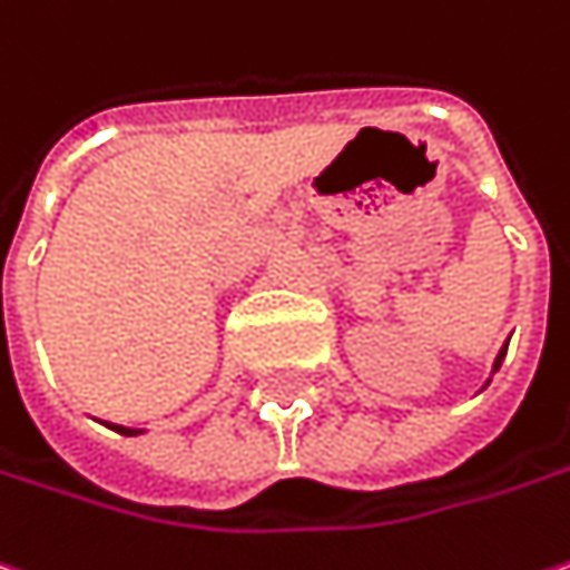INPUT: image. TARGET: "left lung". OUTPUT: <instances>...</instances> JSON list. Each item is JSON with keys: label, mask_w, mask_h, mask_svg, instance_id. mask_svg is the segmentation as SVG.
<instances>
[{"label": "left lung", "mask_w": 570, "mask_h": 570, "mask_svg": "<svg viewBox=\"0 0 570 570\" xmlns=\"http://www.w3.org/2000/svg\"><path fill=\"white\" fill-rule=\"evenodd\" d=\"M504 354H508V347H504V351H501V354H498V360H494V370H498V366H501V360H504Z\"/></svg>", "instance_id": "1"}]
</instances>
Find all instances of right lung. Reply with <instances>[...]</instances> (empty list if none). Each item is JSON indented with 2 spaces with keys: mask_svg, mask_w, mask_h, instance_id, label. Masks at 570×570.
<instances>
[{
  "mask_svg": "<svg viewBox=\"0 0 570 570\" xmlns=\"http://www.w3.org/2000/svg\"><path fill=\"white\" fill-rule=\"evenodd\" d=\"M117 431H120V433H137V431H127V428H117Z\"/></svg>",
  "mask_w": 570,
  "mask_h": 570,
  "instance_id": "obj_1",
  "label": "right lung"
}]
</instances>
